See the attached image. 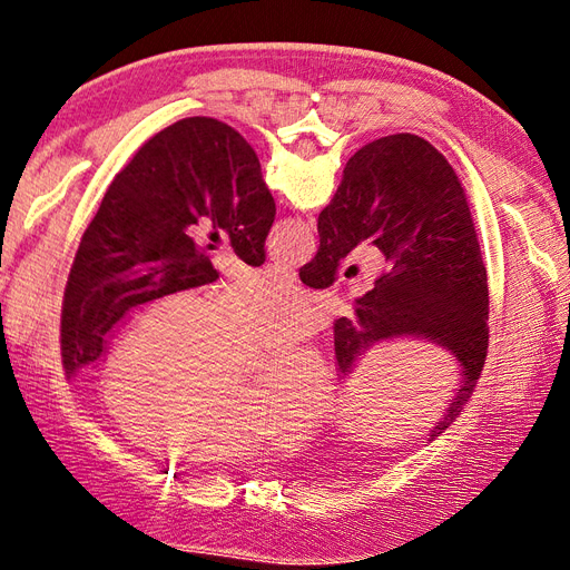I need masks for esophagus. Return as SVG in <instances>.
<instances>
[{
    "instance_id": "34e87169",
    "label": "esophagus",
    "mask_w": 570,
    "mask_h": 570,
    "mask_svg": "<svg viewBox=\"0 0 570 570\" xmlns=\"http://www.w3.org/2000/svg\"><path fill=\"white\" fill-rule=\"evenodd\" d=\"M268 271L275 275V278H281V281H287V283H295V281H297V273H295V271H289L287 266L271 264V266H268Z\"/></svg>"
}]
</instances>
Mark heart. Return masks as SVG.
<instances>
[{"instance_id": "heart-1", "label": "heart", "mask_w": 570, "mask_h": 570, "mask_svg": "<svg viewBox=\"0 0 570 570\" xmlns=\"http://www.w3.org/2000/svg\"><path fill=\"white\" fill-rule=\"evenodd\" d=\"M318 302L275 278L176 295L137 323L105 373V396L135 438L189 456L243 454L283 423L306 430L333 409L331 371L312 347L275 354L243 383V354L312 335Z\"/></svg>"}]
</instances>
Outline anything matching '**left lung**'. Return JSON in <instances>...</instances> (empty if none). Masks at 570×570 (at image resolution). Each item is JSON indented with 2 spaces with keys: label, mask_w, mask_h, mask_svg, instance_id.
<instances>
[{
  "label": "left lung",
  "mask_w": 570,
  "mask_h": 570,
  "mask_svg": "<svg viewBox=\"0 0 570 570\" xmlns=\"http://www.w3.org/2000/svg\"><path fill=\"white\" fill-rule=\"evenodd\" d=\"M275 202L252 145L223 120L189 116L135 151L82 233L61 304V364L71 377L107 354L137 306L218 278L199 220L223 230L249 266L266 262Z\"/></svg>",
  "instance_id": "1"
}]
</instances>
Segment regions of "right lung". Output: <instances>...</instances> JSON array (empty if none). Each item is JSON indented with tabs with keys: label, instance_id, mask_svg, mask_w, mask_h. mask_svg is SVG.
I'll list each match as a JSON object with an SVG mask.
<instances>
[{
	"label": "right lung",
	"instance_id": "obj_1",
	"mask_svg": "<svg viewBox=\"0 0 570 570\" xmlns=\"http://www.w3.org/2000/svg\"><path fill=\"white\" fill-rule=\"evenodd\" d=\"M321 247L299 268L323 289L361 245L381 254L371 289L335 321V356L347 375L371 344L423 337L450 350L463 381L430 442L450 428L475 390L488 356V271L471 204L459 176L428 140L411 132L361 147L342 170L335 197L318 216Z\"/></svg>",
	"mask_w": 570,
	"mask_h": 570
}]
</instances>
